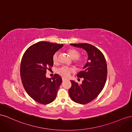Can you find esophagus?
Here are the masks:
<instances>
[{"mask_svg":"<svg viewBox=\"0 0 132 132\" xmlns=\"http://www.w3.org/2000/svg\"><path fill=\"white\" fill-rule=\"evenodd\" d=\"M66 80V79L65 78H62V81H64V80Z\"/></svg>","mask_w":132,"mask_h":132,"instance_id":"obj_1","label":"esophagus"}]
</instances>
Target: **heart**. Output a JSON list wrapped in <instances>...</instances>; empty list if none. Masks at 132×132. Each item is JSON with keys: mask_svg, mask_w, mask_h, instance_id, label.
Segmentation results:
<instances>
[{"mask_svg": "<svg viewBox=\"0 0 132 132\" xmlns=\"http://www.w3.org/2000/svg\"><path fill=\"white\" fill-rule=\"evenodd\" d=\"M68 53L69 54L71 59H74V62L77 63L78 65L82 66L84 64V59L81 58H79L80 55V53L79 51L75 49H69L68 50ZM52 59L54 63H57L59 61V53L58 52L53 54ZM72 71V69L65 66H63L57 70V73L59 75L64 77H69Z\"/></svg>", "mask_w": 132, "mask_h": 132, "instance_id": "1", "label": "heart"}]
</instances>
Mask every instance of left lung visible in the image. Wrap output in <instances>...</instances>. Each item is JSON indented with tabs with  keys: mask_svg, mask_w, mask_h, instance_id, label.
Returning a JSON list of instances; mask_svg holds the SVG:
<instances>
[{
	"mask_svg": "<svg viewBox=\"0 0 132 132\" xmlns=\"http://www.w3.org/2000/svg\"><path fill=\"white\" fill-rule=\"evenodd\" d=\"M70 45L82 48L88 55L83 70L77 74L78 78H83L82 84L71 80V87L69 89V96L73 101L86 104L96 97L105 86L107 74L106 61L101 52L90 44Z\"/></svg>",
	"mask_w": 132,
	"mask_h": 132,
	"instance_id": "1",
	"label": "left lung"
}]
</instances>
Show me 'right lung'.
Segmentation results:
<instances>
[{
    "label": "right lung",
    "mask_w": 132,
    "mask_h": 132,
    "mask_svg": "<svg viewBox=\"0 0 132 132\" xmlns=\"http://www.w3.org/2000/svg\"><path fill=\"white\" fill-rule=\"evenodd\" d=\"M63 46V44L39 42L30 46L22 58L20 75L23 87L32 98L41 104L54 100L62 84L58 74L51 79L46 74L53 65V54Z\"/></svg>",
    "instance_id": "obj_1"
}]
</instances>
